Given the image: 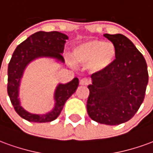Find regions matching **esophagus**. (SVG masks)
I'll return each mask as SVG.
<instances>
[{
	"instance_id": "34e87169",
	"label": "esophagus",
	"mask_w": 153,
	"mask_h": 153,
	"mask_svg": "<svg viewBox=\"0 0 153 153\" xmlns=\"http://www.w3.org/2000/svg\"><path fill=\"white\" fill-rule=\"evenodd\" d=\"M90 80L88 79H87V78H83V79H82L80 80L79 83L81 84V85H84V86H86V85H88V83H89Z\"/></svg>"
}]
</instances>
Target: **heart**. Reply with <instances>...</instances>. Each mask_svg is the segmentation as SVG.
<instances>
[{"mask_svg":"<svg viewBox=\"0 0 153 153\" xmlns=\"http://www.w3.org/2000/svg\"><path fill=\"white\" fill-rule=\"evenodd\" d=\"M74 60L87 65L93 72H102L116 58V48L112 42L99 39L84 41L73 48Z\"/></svg>","mask_w":153,"mask_h":153,"instance_id":"heart-1","label":"heart"}]
</instances>
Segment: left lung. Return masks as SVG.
<instances>
[{
	"label": "left lung",
	"instance_id": "obj_1",
	"mask_svg": "<svg viewBox=\"0 0 153 153\" xmlns=\"http://www.w3.org/2000/svg\"><path fill=\"white\" fill-rule=\"evenodd\" d=\"M116 48L115 61L91 75L87 111L94 121L116 125L128 121L143 102L148 83L147 63L142 53L122 34H104Z\"/></svg>",
	"mask_w": 153,
	"mask_h": 153
}]
</instances>
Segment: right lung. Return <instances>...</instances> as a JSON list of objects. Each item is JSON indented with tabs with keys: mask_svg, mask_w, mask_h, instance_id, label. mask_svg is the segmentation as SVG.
Instances as JSON below:
<instances>
[{
	"mask_svg": "<svg viewBox=\"0 0 153 153\" xmlns=\"http://www.w3.org/2000/svg\"><path fill=\"white\" fill-rule=\"evenodd\" d=\"M67 39V35L60 32H37L19 44L12 55L8 65L7 92L15 111L28 121L45 123L56 120L61 112L65 102L75 93L79 86L78 78H74L65 84L59 83L54 94L55 106L52 111L43 115L28 112L22 107L19 99L20 79L26 66L32 60L39 57H51L65 63L62 53Z\"/></svg>",
	"mask_w": 153,
	"mask_h": 153,
	"instance_id": "add662e5",
	"label": "right lung"
}]
</instances>
